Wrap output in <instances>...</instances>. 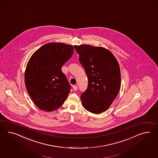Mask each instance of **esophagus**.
<instances>
[{"instance_id": "34e87169", "label": "esophagus", "mask_w": 158, "mask_h": 158, "mask_svg": "<svg viewBox=\"0 0 158 158\" xmlns=\"http://www.w3.org/2000/svg\"><path fill=\"white\" fill-rule=\"evenodd\" d=\"M73 89L74 91H77V86L76 85H73Z\"/></svg>"}]
</instances>
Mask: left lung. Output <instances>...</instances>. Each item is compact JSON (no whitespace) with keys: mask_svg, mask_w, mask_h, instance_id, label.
Masks as SVG:
<instances>
[{"mask_svg":"<svg viewBox=\"0 0 158 158\" xmlns=\"http://www.w3.org/2000/svg\"><path fill=\"white\" fill-rule=\"evenodd\" d=\"M88 77V87L81 95L87 111L99 114L106 111L118 94L121 86L119 64L109 50L90 45H74Z\"/></svg>","mask_w":158,"mask_h":158,"instance_id":"obj_1","label":"left lung"}]
</instances>
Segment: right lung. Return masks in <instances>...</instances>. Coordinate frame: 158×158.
I'll list each match as a JSON object with an SVG mask.
<instances>
[{"mask_svg": "<svg viewBox=\"0 0 158 158\" xmlns=\"http://www.w3.org/2000/svg\"><path fill=\"white\" fill-rule=\"evenodd\" d=\"M73 45L64 43L45 44L30 57L25 73L26 88L40 109L52 111L64 103L71 85L61 67L73 56Z\"/></svg>", "mask_w": 158, "mask_h": 158, "instance_id": "right-lung-1", "label": "right lung"}]
</instances>
